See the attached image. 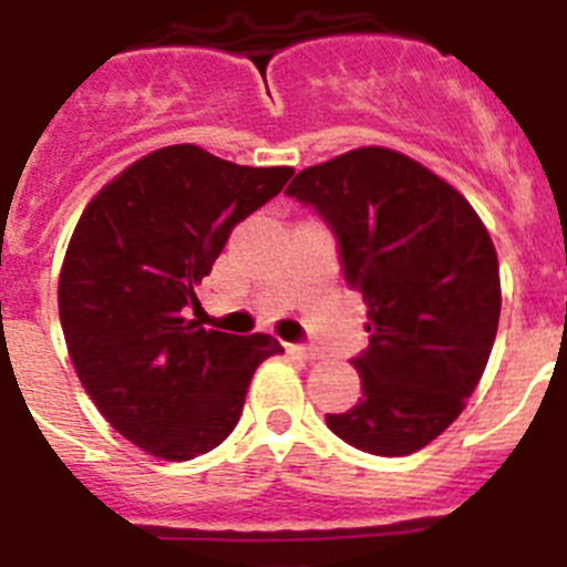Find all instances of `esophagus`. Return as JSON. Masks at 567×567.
Segmentation results:
<instances>
[{"instance_id": "obj_1", "label": "esophagus", "mask_w": 567, "mask_h": 567, "mask_svg": "<svg viewBox=\"0 0 567 567\" xmlns=\"http://www.w3.org/2000/svg\"><path fill=\"white\" fill-rule=\"evenodd\" d=\"M287 349H289V352H292V354H298V358L309 360V363H312V360H320V352H318V349H315V346H303V343H289Z\"/></svg>"}]
</instances>
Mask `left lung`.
Wrapping results in <instances>:
<instances>
[{"label":"left lung","mask_w":567,"mask_h":567,"mask_svg":"<svg viewBox=\"0 0 567 567\" xmlns=\"http://www.w3.org/2000/svg\"><path fill=\"white\" fill-rule=\"evenodd\" d=\"M287 195L318 209L369 309L352 360L363 398L327 425L360 452L405 457L477 389L499 323V264L463 195L409 155L360 147L300 169Z\"/></svg>","instance_id":"left-lung-1"}]
</instances>
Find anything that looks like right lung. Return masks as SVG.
Instances as JSON below:
<instances>
[{
	"mask_svg": "<svg viewBox=\"0 0 567 567\" xmlns=\"http://www.w3.org/2000/svg\"><path fill=\"white\" fill-rule=\"evenodd\" d=\"M292 167H240L173 144L118 173L84 207L59 275V318L84 392L115 432L162 460L213 452L249 380L280 343L184 318L229 233Z\"/></svg>",
	"mask_w": 567,
	"mask_h": 567,
	"instance_id": "add662e5",
	"label": "right lung"
}]
</instances>
